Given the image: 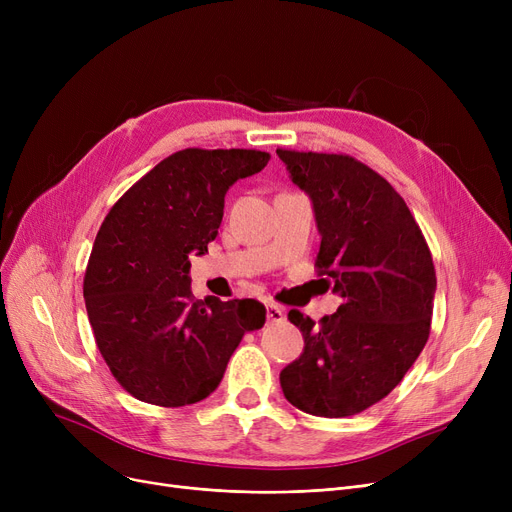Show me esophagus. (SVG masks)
Returning <instances> with one entry per match:
<instances>
[{
	"instance_id": "1",
	"label": "esophagus",
	"mask_w": 512,
	"mask_h": 512,
	"mask_svg": "<svg viewBox=\"0 0 512 512\" xmlns=\"http://www.w3.org/2000/svg\"><path fill=\"white\" fill-rule=\"evenodd\" d=\"M282 319H284V311H282V307H278L276 303H270V305H267V321H270V324H280Z\"/></svg>"
}]
</instances>
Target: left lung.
I'll use <instances>...</instances> for the list:
<instances>
[{
  "label": "left lung",
  "instance_id": "1",
  "mask_svg": "<svg viewBox=\"0 0 512 512\" xmlns=\"http://www.w3.org/2000/svg\"><path fill=\"white\" fill-rule=\"evenodd\" d=\"M313 203L321 280L342 297L319 324L297 309L303 355L280 373L290 405L317 417H351L388 396L429 338L436 270L427 242L392 184L342 153L276 149Z\"/></svg>",
  "mask_w": 512,
  "mask_h": 512
}]
</instances>
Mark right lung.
Segmentation results:
<instances>
[{"label": "right lung", "mask_w": 512, "mask_h": 512, "mask_svg": "<svg viewBox=\"0 0 512 512\" xmlns=\"http://www.w3.org/2000/svg\"><path fill=\"white\" fill-rule=\"evenodd\" d=\"M267 161L255 149H182L105 215L83 294L99 353L134 398L157 407L207 398L242 336L265 324L253 299L195 301L188 272L218 236L228 188Z\"/></svg>", "instance_id": "obj_1"}]
</instances>
